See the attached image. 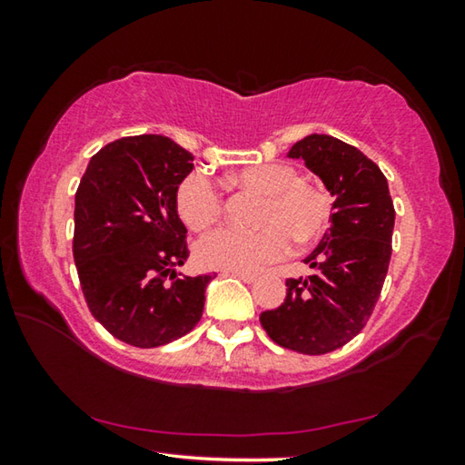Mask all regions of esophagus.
Instances as JSON below:
<instances>
[{"label":"esophagus","instance_id":"esophagus-1","mask_svg":"<svg viewBox=\"0 0 465 465\" xmlns=\"http://www.w3.org/2000/svg\"><path fill=\"white\" fill-rule=\"evenodd\" d=\"M233 277H240L243 282H254L256 281V274L254 272H246V271H227Z\"/></svg>","mask_w":465,"mask_h":465}]
</instances>
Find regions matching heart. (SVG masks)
I'll return each mask as SVG.
<instances>
[{"label":"heart","mask_w":465,"mask_h":465,"mask_svg":"<svg viewBox=\"0 0 465 465\" xmlns=\"http://www.w3.org/2000/svg\"><path fill=\"white\" fill-rule=\"evenodd\" d=\"M230 183L243 191L261 193L254 209L256 230H219L196 243V261L207 269L258 271L297 246H310L324 235L332 217V203L322 188L299 180L289 163H250L232 172ZM176 207L183 222L194 232L213 227L223 213L222 194L201 172L186 176L178 186Z\"/></svg>","instance_id":"1"}]
</instances>
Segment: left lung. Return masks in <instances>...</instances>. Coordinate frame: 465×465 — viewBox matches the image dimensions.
I'll use <instances>...</instances> for the list:
<instances>
[{
	"label": "left lung",
	"mask_w": 465,
	"mask_h": 465,
	"mask_svg": "<svg viewBox=\"0 0 465 465\" xmlns=\"http://www.w3.org/2000/svg\"><path fill=\"white\" fill-rule=\"evenodd\" d=\"M320 176L334 199L330 230L305 258L313 274L287 279V297L261 313L274 342L303 355H326L365 328L391 256L393 203L377 163L330 135L303 137L289 149Z\"/></svg>",
	"instance_id": "1"
}]
</instances>
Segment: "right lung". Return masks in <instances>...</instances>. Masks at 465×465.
Here are the masks:
<instances>
[{
  "label": "right lung",
  "instance_id": "obj_1",
  "mask_svg": "<svg viewBox=\"0 0 465 465\" xmlns=\"http://www.w3.org/2000/svg\"><path fill=\"white\" fill-rule=\"evenodd\" d=\"M193 160L170 137H123L92 157L75 193L74 261L85 303L139 349L191 332L213 279L176 274L188 258L176 193Z\"/></svg>",
  "mask_w": 465,
  "mask_h": 465
}]
</instances>
